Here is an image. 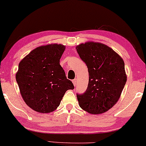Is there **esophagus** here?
I'll return each instance as SVG.
<instances>
[{"label": "esophagus", "mask_w": 146, "mask_h": 146, "mask_svg": "<svg viewBox=\"0 0 146 146\" xmlns=\"http://www.w3.org/2000/svg\"><path fill=\"white\" fill-rule=\"evenodd\" d=\"M72 82H73V84H74V86H76V82H77V81H76V79H74V80H72Z\"/></svg>", "instance_id": "obj_1"}]
</instances>
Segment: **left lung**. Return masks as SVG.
Listing matches in <instances>:
<instances>
[{
  "mask_svg": "<svg viewBox=\"0 0 146 146\" xmlns=\"http://www.w3.org/2000/svg\"><path fill=\"white\" fill-rule=\"evenodd\" d=\"M76 50L89 75L86 91L76 94L79 106L91 114L105 113L116 104L126 83L123 60L101 43H82Z\"/></svg>",
  "mask_w": 146,
  "mask_h": 146,
  "instance_id": "obj_1",
  "label": "left lung"
}]
</instances>
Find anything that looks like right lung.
Returning a JSON list of instances; mask_svg holds the SVG:
<instances>
[{"label": "right lung", "mask_w": 146, "mask_h": 146, "mask_svg": "<svg viewBox=\"0 0 146 146\" xmlns=\"http://www.w3.org/2000/svg\"><path fill=\"white\" fill-rule=\"evenodd\" d=\"M64 50L61 44L39 47L19 64L16 80L21 94L25 103L37 112L56 110L66 92L74 88L60 64Z\"/></svg>", "instance_id": "obj_1"}]
</instances>
